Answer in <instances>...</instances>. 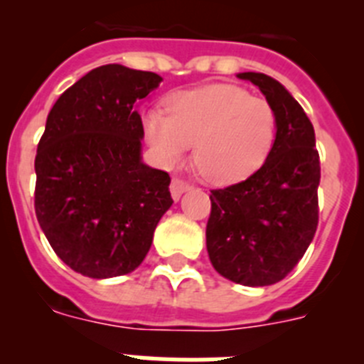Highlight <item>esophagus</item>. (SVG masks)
Returning <instances> with one entry per match:
<instances>
[{"instance_id":"1","label":"esophagus","mask_w":364,"mask_h":364,"mask_svg":"<svg viewBox=\"0 0 364 364\" xmlns=\"http://www.w3.org/2000/svg\"><path fill=\"white\" fill-rule=\"evenodd\" d=\"M169 189H171V197L175 198V200H178V198L182 197V193H186L188 189H191V184H189V182H186L184 178H173Z\"/></svg>"}]
</instances>
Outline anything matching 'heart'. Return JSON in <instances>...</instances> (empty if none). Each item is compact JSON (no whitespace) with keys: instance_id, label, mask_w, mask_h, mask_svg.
I'll list each match as a JSON object with an SVG mask.
<instances>
[{"instance_id":"1","label":"heart","mask_w":364,"mask_h":364,"mask_svg":"<svg viewBox=\"0 0 364 364\" xmlns=\"http://www.w3.org/2000/svg\"><path fill=\"white\" fill-rule=\"evenodd\" d=\"M167 114L147 111L142 129L166 166L180 162L195 142V164L213 184L247 178L269 156L277 138V112L268 100L228 83L173 92Z\"/></svg>"}]
</instances>
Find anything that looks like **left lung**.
Wrapping results in <instances>:
<instances>
[{"label":"left lung","instance_id":"1","mask_svg":"<svg viewBox=\"0 0 364 364\" xmlns=\"http://www.w3.org/2000/svg\"><path fill=\"white\" fill-rule=\"evenodd\" d=\"M277 112V138L260 169L211 189L205 246L222 277L244 286H269L297 266L319 222V153L314 125L297 100L262 73H240Z\"/></svg>","mask_w":364,"mask_h":364}]
</instances>
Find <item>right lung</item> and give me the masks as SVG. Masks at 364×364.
I'll use <instances>...</instances> for the list:
<instances>
[{
  "label": "right lung",
  "mask_w": 364,
  "mask_h": 364,
  "mask_svg": "<svg viewBox=\"0 0 364 364\" xmlns=\"http://www.w3.org/2000/svg\"><path fill=\"white\" fill-rule=\"evenodd\" d=\"M159 74L109 63L69 87L38 144L34 210L54 253L85 277L136 269L173 204L169 175L140 156L138 102Z\"/></svg>",
  "instance_id": "right-lung-1"
}]
</instances>
